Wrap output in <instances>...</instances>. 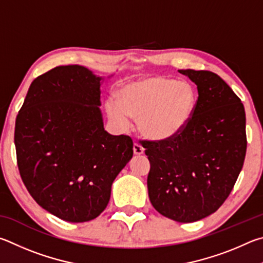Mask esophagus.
<instances>
[{
	"label": "esophagus",
	"instance_id": "1",
	"mask_svg": "<svg viewBox=\"0 0 263 263\" xmlns=\"http://www.w3.org/2000/svg\"><path fill=\"white\" fill-rule=\"evenodd\" d=\"M133 151H134V155L140 156L144 153V149L143 146L140 145L139 143H134V145H133Z\"/></svg>",
	"mask_w": 263,
	"mask_h": 263
}]
</instances>
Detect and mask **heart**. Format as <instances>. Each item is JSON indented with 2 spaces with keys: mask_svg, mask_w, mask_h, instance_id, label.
I'll return each mask as SVG.
<instances>
[{
  "mask_svg": "<svg viewBox=\"0 0 263 263\" xmlns=\"http://www.w3.org/2000/svg\"><path fill=\"white\" fill-rule=\"evenodd\" d=\"M118 100L108 98L105 110L120 129H127L129 118L137 119L139 130L151 141L176 139L191 123L197 105V92L187 81L150 75L124 83Z\"/></svg>",
  "mask_w": 263,
  "mask_h": 263,
  "instance_id": "1",
  "label": "heart"
}]
</instances>
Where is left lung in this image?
Instances as JSON below:
<instances>
[{
  "label": "left lung",
  "instance_id": "1",
  "mask_svg": "<svg viewBox=\"0 0 263 263\" xmlns=\"http://www.w3.org/2000/svg\"><path fill=\"white\" fill-rule=\"evenodd\" d=\"M195 83V113L176 139L143 142L150 162L151 204L165 217L192 223L214 214L236 183L246 155L241 100L218 75L178 70Z\"/></svg>",
  "mask_w": 263,
  "mask_h": 263
}]
</instances>
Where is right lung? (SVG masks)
I'll return each instance as SVG.
<instances>
[{
    "label": "right lung",
    "instance_id": "right-lung-1",
    "mask_svg": "<svg viewBox=\"0 0 263 263\" xmlns=\"http://www.w3.org/2000/svg\"><path fill=\"white\" fill-rule=\"evenodd\" d=\"M105 80L77 64L54 68L31 83L16 118L23 182L41 208L70 223L103 213L114 179L133 157L130 137L104 128Z\"/></svg>",
    "mask_w": 263,
    "mask_h": 263
}]
</instances>
